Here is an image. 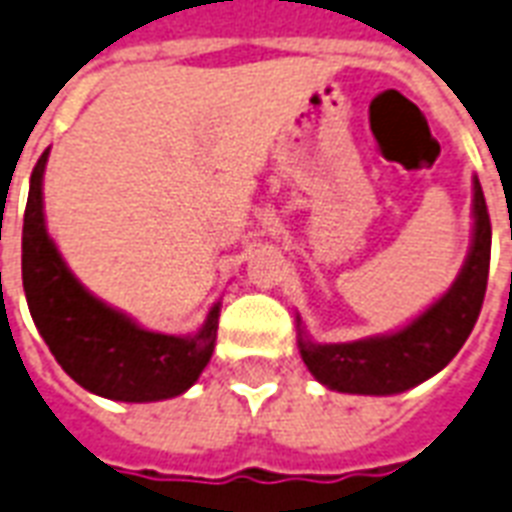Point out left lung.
Instances as JSON below:
<instances>
[{
	"label": "left lung",
	"mask_w": 512,
	"mask_h": 512,
	"mask_svg": "<svg viewBox=\"0 0 512 512\" xmlns=\"http://www.w3.org/2000/svg\"><path fill=\"white\" fill-rule=\"evenodd\" d=\"M472 217V246L456 282L410 325L358 342L320 344L306 336L298 317V350L314 380L339 393L393 396L426 382L453 361L478 323L488 285L491 219L478 176L472 181Z\"/></svg>",
	"instance_id": "obj_1"
}]
</instances>
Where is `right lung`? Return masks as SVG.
<instances>
[{"instance_id":"right-lung-1","label":"right lung","mask_w":512,"mask_h":512,"mask_svg":"<svg viewBox=\"0 0 512 512\" xmlns=\"http://www.w3.org/2000/svg\"><path fill=\"white\" fill-rule=\"evenodd\" d=\"M48 149L37 160L21 238L24 293L37 331L64 372L81 388L113 401H162L195 385L214 352L219 304L192 336H168L140 328L75 279L48 236L43 173Z\"/></svg>"}]
</instances>
